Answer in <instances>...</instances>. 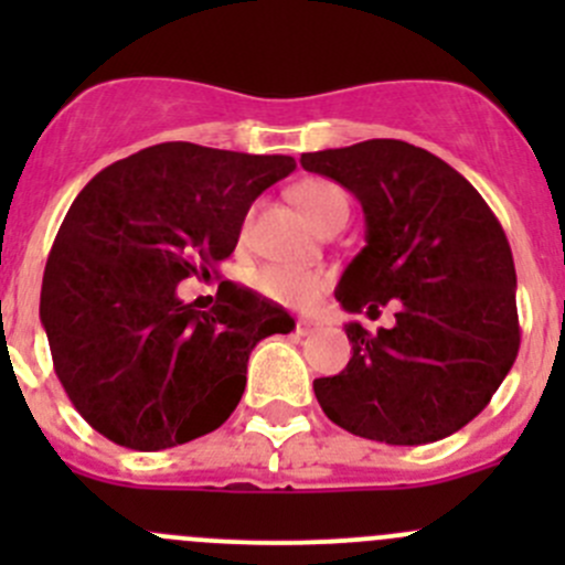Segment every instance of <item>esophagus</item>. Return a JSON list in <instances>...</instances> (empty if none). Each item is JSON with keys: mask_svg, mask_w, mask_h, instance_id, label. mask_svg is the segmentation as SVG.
<instances>
[{"mask_svg": "<svg viewBox=\"0 0 565 565\" xmlns=\"http://www.w3.org/2000/svg\"><path fill=\"white\" fill-rule=\"evenodd\" d=\"M317 328H322V322H319V319H311V317H300V319H298V328H295V330H298L300 335H309V333H315Z\"/></svg>", "mask_w": 565, "mask_h": 565, "instance_id": "1", "label": "esophagus"}]
</instances>
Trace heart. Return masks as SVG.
I'll list each match as a JSON object with an SVG mask.
<instances>
[{
  "instance_id": "b5f03b06",
  "label": "heart",
  "mask_w": 565,
  "mask_h": 565,
  "mask_svg": "<svg viewBox=\"0 0 565 565\" xmlns=\"http://www.w3.org/2000/svg\"><path fill=\"white\" fill-rule=\"evenodd\" d=\"M295 202L309 215L311 224L322 226L324 221L333 218L335 213H350L347 193L335 182L328 180H306L295 188ZM328 284L322 270H300V267L267 265L254 276V287L265 298L276 300L284 306H309L319 298V292Z\"/></svg>"
}]
</instances>
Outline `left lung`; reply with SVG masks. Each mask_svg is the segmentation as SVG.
<instances>
[{
  "mask_svg": "<svg viewBox=\"0 0 565 565\" xmlns=\"http://www.w3.org/2000/svg\"><path fill=\"white\" fill-rule=\"evenodd\" d=\"M300 167L355 193L366 246L335 300L350 315L396 306V324H344V372L315 380L319 407L366 440L420 446L489 404L520 352L509 237L481 193L431 152L398 139L303 152Z\"/></svg>",
  "mask_w": 565,
  "mask_h": 565,
  "instance_id": "1",
  "label": "left lung"
}]
</instances>
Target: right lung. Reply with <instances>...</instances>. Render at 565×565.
Masks as SVG:
<instances>
[{"mask_svg":"<svg viewBox=\"0 0 565 565\" xmlns=\"http://www.w3.org/2000/svg\"><path fill=\"white\" fill-rule=\"evenodd\" d=\"M292 172L289 156L167 141L84 185L45 262L40 322L62 388L95 431L163 451L235 413L256 341L295 319L232 281L196 311L177 284L210 276L250 202Z\"/></svg>","mask_w":565,"mask_h":565,"instance_id":"1","label":"right lung"}]
</instances>
